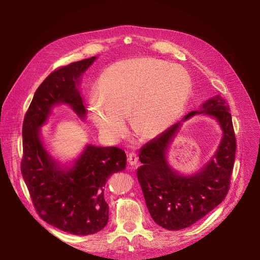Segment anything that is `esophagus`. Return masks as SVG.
Wrapping results in <instances>:
<instances>
[{
    "instance_id": "34e87169",
    "label": "esophagus",
    "mask_w": 260,
    "mask_h": 260,
    "mask_svg": "<svg viewBox=\"0 0 260 260\" xmlns=\"http://www.w3.org/2000/svg\"><path fill=\"white\" fill-rule=\"evenodd\" d=\"M127 161L131 166H136L138 163V156L135 153H129L127 156Z\"/></svg>"
}]
</instances>
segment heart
I'll return each mask as SVG.
<instances>
[{
	"label": "heart",
	"instance_id": "heart-1",
	"mask_svg": "<svg viewBox=\"0 0 260 260\" xmlns=\"http://www.w3.org/2000/svg\"><path fill=\"white\" fill-rule=\"evenodd\" d=\"M190 91L192 81L179 65L154 58L122 60L100 75L99 97L90 98L89 115L107 139L126 134V116L136 133L155 137L181 116Z\"/></svg>",
	"mask_w": 260,
	"mask_h": 260
}]
</instances>
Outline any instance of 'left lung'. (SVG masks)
Wrapping results in <instances>:
<instances>
[{
	"mask_svg": "<svg viewBox=\"0 0 260 260\" xmlns=\"http://www.w3.org/2000/svg\"><path fill=\"white\" fill-rule=\"evenodd\" d=\"M229 111L228 103L220 94H216L140 149L142 166L137 171V177L147 210L158 225L170 231L188 228L220 204L226 196L236 151ZM196 114L213 117L223 135L214 156L206 165L192 174H183L169 163L168 147L182 122Z\"/></svg>",
	"mask_w": 260,
	"mask_h": 260,
	"instance_id": "1",
	"label": "left lung"
}]
</instances>
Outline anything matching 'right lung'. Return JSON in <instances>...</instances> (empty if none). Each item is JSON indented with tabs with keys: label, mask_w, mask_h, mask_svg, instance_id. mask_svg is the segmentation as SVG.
I'll use <instances>...</instances> for the list:
<instances>
[{
	"label": "right lung",
	"mask_w": 260,
	"mask_h": 260,
	"mask_svg": "<svg viewBox=\"0 0 260 260\" xmlns=\"http://www.w3.org/2000/svg\"><path fill=\"white\" fill-rule=\"evenodd\" d=\"M97 60L91 57L51 73L35 92L23 122L21 172L34 206L44 221L74 235H91L108 221L104 186L126 167V155L116 146L86 144L73 161L62 163L47 149L41 127L52 109L66 105L84 121L82 76Z\"/></svg>",
	"instance_id": "1"
}]
</instances>
